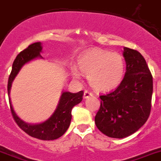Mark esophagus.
<instances>
[{
	"instance_id": "obj_1",
	"label": "esophagus",
	"mask_w": 161,
	"mask_h": 161,
	"mask_svg": "<svg viewBox=\"0 0 161 161\" xmlns=\"http://www.w3.org/2000/svg\"><path fill=\"white\" fill-rule=\"evenodd\" d=\"M92 96H93V94H92L90 91H88V90H86V91H84V95H83L84 98H86H86L90 97H92Z\"/></svg>"
}]
</instances>
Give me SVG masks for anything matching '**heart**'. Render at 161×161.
<instances>
[{"instance_id": "1", "label": "heart", "mask_w": 161, "mask_h": 161, "mask_svg": "<svg viewBox=\"0 0 161 161\" xmlns=\"http://www.w3.org/2000/svg\"><path fill=\"white\" fill-rule=\"evenodd\" d=\"M79 68L87 75L90 85L97 91H108L116 88L125 75V61L118 53L93 49L82 54L79 58ZM73 75L80 79L76 68H72Z\"/></svg>"}]
</instances>
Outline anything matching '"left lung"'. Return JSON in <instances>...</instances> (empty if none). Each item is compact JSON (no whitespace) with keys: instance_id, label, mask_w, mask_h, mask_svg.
I'll list each match as a JSON object with an SVG mask.
<instances>
[{"instance_id":"1","label":"left lung","mask_w":161,"mask_h":161,"mask_svg":"<svg viewBox=\"0 0 161 161\" xmlns=\"http://www.w3.org/2000/svg\"><path fill=\"white\" fill-rule=\"evenodd\" d=\"M126 72L120 85L100 96L101 107L95 116L100 131L108 137L124 138L138 131L151 110L153 77L146 60L135 49L124 47Z\"/></svg>"}]
</instances>
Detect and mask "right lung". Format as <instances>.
I'll return each instance as SVG.
<instances>
[{
	"mask_svg": "<svg viewBox=\"0 0 161 161\" xmlns=\"http://www.w3.org/2000/svg\"><path fill=\"white\" fill-rule=\"evenodd\" d=\"M42 52V42H35L28 46L26 49L18 54L12 64V69L8 82V93L11 112L15 123L19 127L33 138L41 140H55L61 137L69 127L71 120V109L82 100L83 91L72 93L68 91H62L58 104L53 113L44 122L39 124H28L19 118L14 111L10 99V91L14 79L19 74L21 68L26 64L36 60L43 59L41 56Z\"/></svg>",
	"mask_w": 161,
	"mask_h": 161,
	"instance_id": "right-lung-1",
	"label": "right lung"
}]
</instances>
